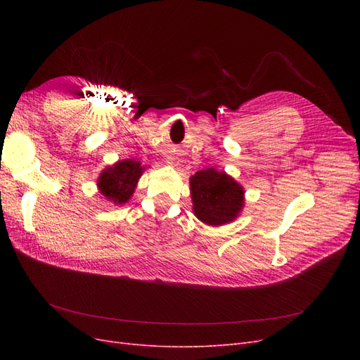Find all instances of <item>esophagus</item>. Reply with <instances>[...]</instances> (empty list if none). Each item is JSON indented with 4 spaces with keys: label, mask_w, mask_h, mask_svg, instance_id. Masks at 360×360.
Listing matches in <instances>:
<instances>
[{
    "label": "esophagus",
    "mask_w": 360,
    "mask_h": 360,
    "mask_svg": "<svg viewBox=\"0 0 360 360\" xmlns=\"http://www.w3.org/2000/svg\"><path fill=\"white\" fill-rule=\"evenodd\" d=\"M168 163H171V162H168Z\"/></svg>",
    "instance_id": "34e87169"
}]
</instances>
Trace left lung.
Returning <instances> with one entry per match:
<instances>
[{
    "mask_svg": "<svg viewBox=\"0 0 360 360\" xmlns=\"http://www.w3.org/2000/svg\"><path fill=\"white\" fill-rule=\"evenodd\" d=\"M193 213L207 225L219 226L233 222L243 209L245 191L224 171L207 168L191 177Z\"/></svg>",
    "mask_w": 360,
    "mask_h": 360,
    "instance_id": "1",
    "label": "left lung"
}]
</instances>
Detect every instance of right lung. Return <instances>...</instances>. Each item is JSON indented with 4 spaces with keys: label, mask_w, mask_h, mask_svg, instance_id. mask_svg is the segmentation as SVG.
<instances>
[{
    "label": "right lung",
    "mask_w": 360,
    "mask_h": 360,
    "mask_svg": "<svg viewBox=\"0 0 360 360\" xmlns=\"http://www.w3.org/2000/svg\"><path fill=\"white\" fill-rule=\"evenodd\" d=\"M144 169L146 167L135 159L118 160L112 167H108L101 172L97 179V188L108 201L122 205L134 195Z\"/></svg>",
    "instance_id": "obj_1"
}]
</instances>
